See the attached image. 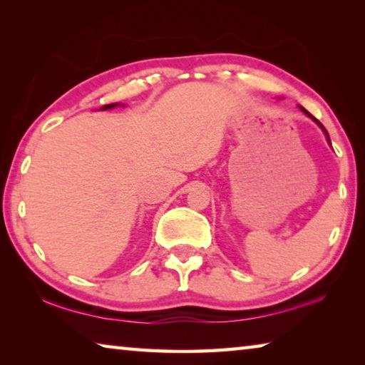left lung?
<instances>
[{
    "label": "left lung",
    "mask_w": 365,
    "mask_h": 365,
    "mask_svg": "<svg viewBox=\"0 0 365 365\" xmlns=\"http://www.w3.org/2000/svg\"><path fill=\"white\" fill-rule=\"evenodd\" d=\"M299 109H301V110H302V113H304V114H306L307 117H311V119H312L314 122H316V123H317V125H319L320 128H322V132L325 133V137H327V141H329V145L331 146V143H330V137H329V133H327V130H325V127L322 125V123H320V122H319V120L316 119V117H312V114H309V113H307V110H306L304 108H302V106H299Z\"/></svg>",
    "instance_id": "left-lung-1"
}]
</instances>
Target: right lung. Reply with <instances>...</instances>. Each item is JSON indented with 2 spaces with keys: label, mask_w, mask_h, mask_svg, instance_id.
I'll use <instances>...</instances> for the list:
<instances>
[{
  "label": "right lung",
  "mask_w": 365,
  "mask_h": 365,
  "mask_svg": "<svg viewBox=\"0 0 365 365\" xmlns=\"http://www.w3.org/2000/svg\"><path fill=\"white\" fill-rule=\"evenodd\" d=\"M117 106H120V103H113V104H106V106H103L101 109H103V110H108V109H113V108H117Z\"/></svg>",
  "instance_id": "add662e5"
}]
</instances>
